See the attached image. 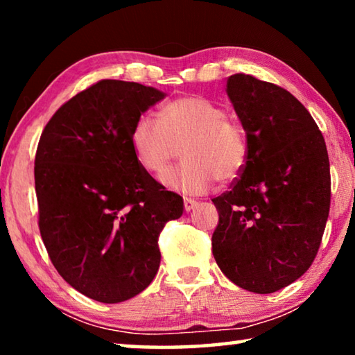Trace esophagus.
<instances>
[{
  "label": "esophagus",
  "instance_id": "esophagus-1",
  "mask_svg": "<svg viewBox=\"0 0 355 355\" xmlns=\"http://www.w3.org/2000/svg\"><path fill=\"white\" fill-rule=\"evenodd\" d=\"M183 203H184V209L186 211H192V209H194L196 207H197V200H194V199H189V197H186V199L183 200Z\"/></svg>",
  "mask_w": 355,
  "mask_h": 355
}]
</instances>
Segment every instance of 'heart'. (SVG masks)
<instances>
[{"mask_svg":"<svg viewBox=\"0 0 355 355\" xmlns=\"http://www.w3.org/2000/svg\"><path fill=\"white\" fill-rule=\"evenodd\" d=\"M131 148L144 169L158 173L184 146V161L161 175L164 186L183 194H205L214 183L232 182L244 171L249 144L243 127L227 119L220 105L199 95L166 103L159 119L144 114L131 128Z\"/></svg>","mask_w":355,"mask_h":355,"instance_id":"heart-1","label":"heart"}]
</instances>
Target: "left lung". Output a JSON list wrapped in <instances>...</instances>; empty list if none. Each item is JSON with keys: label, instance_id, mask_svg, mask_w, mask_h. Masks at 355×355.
Segmentation results:
<instances>
[{"label": "left lung", "instance_id": "1", "mask_svg": "<svg viewBox=\"0 0 355 355\" xmlns=\"http://www.w3.org/2000/svg\"><path fill=\"white\" fill-rule=\"evenodd\" d=\"M227 95L249 156L230 191L213 199V255L233 284L268 294L297 280L318 254L330 208L329 155L313 117L285 89L236 73Z\"/></svg>", "mask_w": 355, "mask_h": 355}]
</instances>
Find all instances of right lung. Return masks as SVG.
I'll list each match as a JSON object with an SVG mask.
<instances>
[{"mask_svg":"<svg viewBox=\"0 0 355 355\" xmlns=\"http://www.w3.org/2000/svg\"><path fill=\"white\" fill-rule=\"evenodd\" d=\"M166 97L139 83L103 80L76 94L42 131L34 180L39 228L61 277L103 304L152 284L159 232L183 214L131 148L136 119Z\"/></svg>","mask_w":355,"mask_h":355,"instance_id":"add662e5","label":"right lung"}]
</instances>
